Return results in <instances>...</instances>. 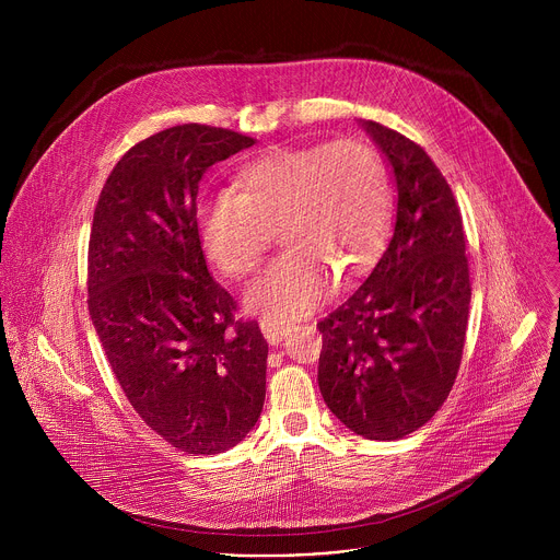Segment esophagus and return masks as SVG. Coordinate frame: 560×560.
<instances>
[{
    "label": "esophagus",
    "mask_w": 560,
    "mask_h": 560,
    "mask_svg": "<svg viewBox=\"0 0 560 560\" xmlns=\"http://www.w3.org/2000/svg\"><path fill=\"white\" fill-rule=\"evenodd\" d=\"M261 332H264V337L268 339L270 346H279V343L288 337L290 326H285V324H275V322H264V324H261Z\"/></svg>",
    "instance_id": "esophagus-1"
}]
</instances>
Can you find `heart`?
<instances>
[{"mask_svg": "<svg viewBox=\"0 0 560 560\" xmlns=\"http://www.w3.org/2000/svg\"><path fill=\"white\" fill-rule=\"evenodd\" d=\"M392 195L383 159L363 143L279 148L236 177V190L199 208L201 244L214 268L248 275L283 228L285 255L248 288L246 305L268 322H294L335 290V270L357 277L376 259L389 228Z\"/></svg>", "mask_w": 560, "mask_h": 560, "instance_id": "heart-1", "label": "heart"}]
</instances>
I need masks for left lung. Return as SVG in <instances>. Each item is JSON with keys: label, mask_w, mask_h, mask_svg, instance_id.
Masks as SVG:
<instances>
[{"label": "left lung", "mask_w": 560, "mask_h": 560, "mask_svg": "<svg viewBox=\"0 0 560 560\" xmlns=\"http://www.w3.org/2000/svg\"><path fill=\"white\" fill-rule=\"evenodd\" d=\"M396 184L387 250L363 285L318 324V389L354 434L396 441L447 398L463 357L469 268L460 210L428 152L392 128L361 121Z\"/></svg>", "instance_id": "obj_1"}]
</instances>
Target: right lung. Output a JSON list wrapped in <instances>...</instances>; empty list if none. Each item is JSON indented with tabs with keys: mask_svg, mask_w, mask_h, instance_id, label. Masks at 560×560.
<instances>
[{
	"mask_svg": "<svg viewBox=\"0 0 560 560\" xmlns=\"http://www.w3.org/2000/svg\"><path fill=\"white\" fill-rule=\"evenodd\" d=\"M253 137L184 124L132 145L100 195L89 310L135 412L186 454L244 441L266 398L268 343L208 272L199 182Z\"/></svg>",
	"mask_w": 560,
	"mask_h": 560,
	"instance_id": "right-lung-1",
	"label": "right lung"
}]
</instances>
